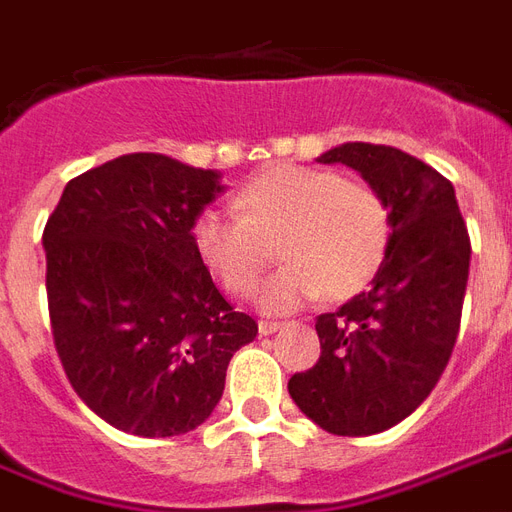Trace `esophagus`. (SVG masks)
<instances>
[{"label": "esophagus", "instance_id": "1", "mask_svg": "<svg viewBox=\"0 0 512 512\" xmlns=\"http://www.w3.org/2000/svg\"><path fill=\"white\" fill-rule=\"evenodd\" d=\"M280 328H283V323H280V320H261L259 334L261 336H272V334H277Z\"/></svg>", "mask_w": 512, "mask_h": 512}]
</instances>
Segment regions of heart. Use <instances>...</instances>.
Masks as SVG:
<instances>
[{
	"label": "heart",
	"mask_w": 512,
	"mask_h": 512,
	"mask_svg": "<svg viewBox=\"0 0 512 512\" xmlns=\"http://www.w3.org/2000/svg\"><path fill=\"white\" fill-rule=\"evenodd\" d=\"M237 216L202 211L192 221V248L202 267L232 296L261 288L267 312H291L304 301H344L366 291L392 245V208L374 184L336 170L272 165L232 197Z\"/></svg>",
	"instance_id": "heart-1"
}]
</instances>
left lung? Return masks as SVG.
<instances>
[{"label":"left lung","mask_w":512,"mask_h":512,"mask_svg":"<svg viewBox=\"0 0 512 512\" xmlns=\"http://www.w3.org/2000/svg\"><path fill=\"white\" fill-rule=\"evenodd\" d=\"M318 162L358 170L392 208V245L371 288L315 320L320 360L288 382L334 435L390 430L433 392L457 344L470 235L457 194L427 162L382 144H342Z\"/></svg>","instance_id":"left-lung-1"}]
</instances>
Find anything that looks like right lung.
I'll return each instance as SVG.
<instances>
[{
  "mask_svg": "<svg viewBox=\"0 0 512 512\" xmlns=\"http://www.w3.org/2000/svg\"><path fill=\"white\" fill-rule=\"evenodd\" d=\"M219 178L165 154H122L71 178L47 219L55 352L87 408L122 433L200 427L232 355L259 334L192 248Z\"/></svg>",
  "mask_w": 512,
  "mask_h": 512,
  "instance_id": "1",
  "label": "right lung"
}]
</instances>
